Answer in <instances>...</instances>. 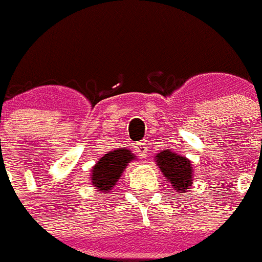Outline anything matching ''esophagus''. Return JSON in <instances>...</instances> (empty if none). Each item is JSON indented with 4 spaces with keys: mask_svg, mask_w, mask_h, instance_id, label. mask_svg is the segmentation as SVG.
<instances>
[{
    "mask_svg": "<svg viewBox=\"0 0 262 262\" xmlns=\"http://www.w3.org/2000/svg\"><path fill=\"white\" fill-rule=\"evenodd\" d=\"M137 151H139V152H140V156L141 157H146V144H144V143H140V144H137Z\"/></svg>",
    "mask_w": 262,
    "mask_h": 262,
    "instance_id": "obj_1",
    "label": "esophagus"
}]
</instances>
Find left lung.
<instances>
[{"mask_svg": "<svg viewBox=\"0 0 262 262\" xmlns=\"http://www.w3.org/2000/svg\"><path fill=\"white\" fill-rule=\"evenodd\" d=\"M157 165L170 186L178 193H185L193 183V166L186 157L178 156L170 151H161L156 156Z\"/></svg>", "mask_w": 262, "mask_h": 262, "instance_id": "left-lung-1", "label": "left lung"}]
</instances>
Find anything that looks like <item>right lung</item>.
<instances>
[{
    "label": "right lung",
    "mask_w": 262,
    "mask_h": 262,
    "mask_svg": "<svg viewBox=\"0 0 262 262\" xmlns=\"http://www.w3.org/2000/svg\"><path fill=\"white\" fill-rule=\"evenodd\" d=\"M135 160V156L132 151L126 148H118V150L110 151L108 154L97 161V164L92 169V183L94 185L98 193L104 191L108 193L112 190V187L116 185L118 179H121V175L130 161Z\"/></svg>",
    "instance_id": "1"
}]
</instances>
